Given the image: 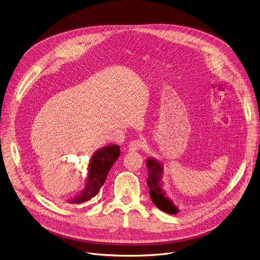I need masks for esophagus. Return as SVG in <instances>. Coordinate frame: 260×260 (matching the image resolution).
Wrapping results in <instances>:
<instances>
[{
	"label": "esophagus",
	"instance_id": "esophagus-1",
	"mask_svg": "<svg viewBox=\"0 0 260 260\" xmlns=\"http://www.w3.org/2000/svg\"><path fill=\"white\" fill-rule=\"evenodd\" d=\"M144 147V142L142 140H135L132 141L128 145V151L129 152H136L140 151Z\"/></svg>",
	"mask_w": 260,
	"mask_h": 260
}]
</instances>
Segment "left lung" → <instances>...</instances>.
Masks as SVG:
<instances>
[{
  "label": "left lung",
  "mask_w": 260,
  "mask_h": 260,
  "mask_svg": "<svg viewBox=\"0 0 260 260\" xmlns=\"http://www.w3.org/2000/svg\"><path fill=\"white\" fill-rule=\"evenodd\" d=\"M146 165L149 173L147 184L150 188V196L152 198L153 203L159 210L166 213H179V208L174 204V202L166 194V191L162 189L164 168L161 162L155 157H149L146 161Z\"/></svg>",
  "instance_id": "left-lung-1"
}]
</instances>
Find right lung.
Wrapping results in <instances>:
<instances>
[{
  "mask_svg": "<svg viewBox=\"0 0 260 260\" xmlns=\"http://www.w3.org/2000/svg\"><path fill=\"white\" fill-rule=\"evenodd\" d=\"M119 155L120 150L117 145H109L95 151L88 161L84 188L78 195L73 199L67 200V202L69 204H80L95 197Z\"/></svg>",
  "mask_w": 260,
  "mask_h": 260,
  "instance_id": "right-lung-1",
  "label": "right lung"
}]
</instances>
